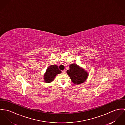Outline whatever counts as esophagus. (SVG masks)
I'll use <instances>...</instances> for the list:
<instances>
[{"label":"esophagus","instance_id":"1","mask_svg":"<svg viewBox=\"0 0 125 125\" xmlns=\"http://www.w3.org/2000/svg\"><path fill=\"white\" fill-rule=\"evenodd\" d=\"M62 72L63 74H64V73H66V70H63L62 71Z\"/></svg>","mask_w":125,"mask_h":125}]
</instances>
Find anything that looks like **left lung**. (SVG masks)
I'll return each mask as SVG.
<instances>
[{"label": "left lung", "mask_w": 125, "mask_h": 125, "mask_svg": "<svg viewBox=\"0 0 125 125\" xmlns=\"http://www.w3.org/2000/svg\"><path fill=\"white\" fill-rule=\"evenodd\" d=\"M67 73L71 81L76 84H80L84 82L88 76L86 71L76 64L70 65L69 69L67 70Z\"/></svg>", "instance_id": "8db88e82"}]
</instances>
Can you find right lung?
I'll list each match as a JSON object with an SVG mask.
<instances>
[{"label":"right lung","instance_id":"add662e5","mask_svg":"<svg viewBox=\"0 0 125 125\" xmlns=\"http://www.w3.org/2000/svg\"><path fill=\"white\" fill-rule=\"evenodd\" d=\"M61 73V71L58 69V67L55 65L49 66L46 70L44 76V80L46 83H51L52 82L58 74Z\"/></svg>","mask_w":125,"mask_h":125}]
</instances>
